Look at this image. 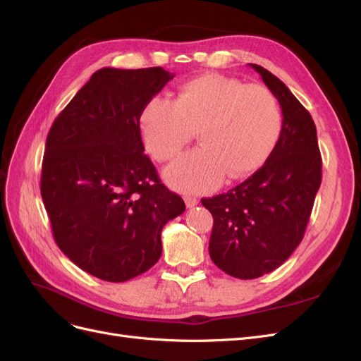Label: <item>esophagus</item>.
Segmentation results:
<instances>
[{"instance_id":"obj_1","label":"esophagus","mask_w":361,"mask_h":361,"mask_svg":"<svg viewBox=\"0 0 361 361\" xmlns=\"http://www.w3.org/2000/svg\"><path fill=\"white\" fill-rule=\"evenodd\" d=\"M197 203L199 200L195 197H191V195H187V197H185V204H187V207H194Z\"/></svg>"}]
</instances>
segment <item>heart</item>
Segmentation results:
<instances>
[{
	"label": "heart",
	"mask_w": 361,
	"mask_h": 361,
	"mask_svg": "<svg viewBox=\"0 0 361 361\" xmlns=\"http://www.w3.org/2000/svg\"><path fill=\"white\" fill-rule=\"evenodd\" d=\"M146 149L157 161L179 155L197 130L200 147L174 161L166 179L200 192L245 178L267 161L281 130L280 105L267 87L204 73L180 85L174 101L152 97L140 114Z\"/></svg>",
	"instance_id": "1"
}]
</instances>
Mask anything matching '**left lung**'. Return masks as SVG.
<instances>
[{"mask_svg":"<svg viewBox=\"0 0 361 361\" xmlns=\"http://www.w3.org/2000/svg\"><path fill=\"white\" fill-rule=\"evenodd\" d=\"M281 106L276 147L256 173L226 194L202 199L214 216L209 255L236 279H257L279 268L298 247L321 187L322 159L310 113L285 82L250 64Z\"/></svg>","mask_w":361,"mask_h":361,"instance_id":"8db88e82","label":"left lung"}]
</instances>
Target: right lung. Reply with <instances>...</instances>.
<instances>
[{"mask_svg":"<svg viewBox=\"0 0 361 361\" xmlns=\"http://www.w3.org/2000/svg\"><path fill=\"white\" fill-rule=\"evenodd\" d=\"M174 73L104 68L54 120L40 192L52 235L76 267L126 281L154 267L161 232L185 211L146 157L140 114Z\"/></svg>","mask_w":361,"mask_h":361,"instance_id":"1","label":"right lung"}]
</instances>
